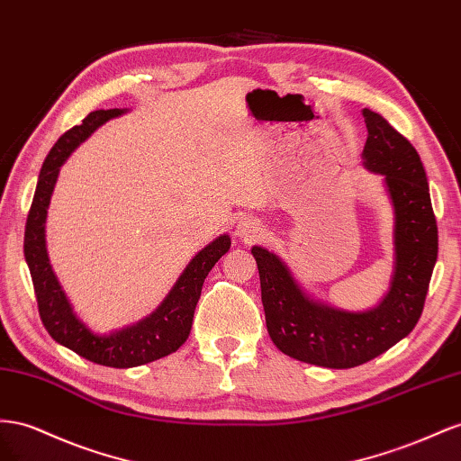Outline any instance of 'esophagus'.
Listing matches in <instances>:
<instances>
[{
    "mask_svg": "<svg viewBox=\"0 0 461 461\" xmlns=\"http://www.w3.org/2000/svg\"><path fill=\"white\" fill-rule=\"evenodd\" d=\"M235 233H238L240 238L245 241L257 240L262 235V223L253 216H243V218H240L238 226H235Z\"/></svg>",
    "mask_w": 461,
    "mask_h": 461,
    "instance_id": "obj_1",
    "label": "esophagus"
}]
</instances>
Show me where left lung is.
<instances>
[{"instance_id": "obj_1", "label": "left lung", "mask_w": 461, "mask_h": 461, "mask_svg": "<svg viewBox=\"0 0 461 461\" xmlns=\"http://www.w3.org/2000/svg\"><path fill=\"white\" fill-rule=\"evenodd\" d=\"M363 117L369 131L363 166L383 176L393 214V267L378 305L359 312L328 305L297 282L280 255L260 245L251 249L274 346L289 357L326 369L363 365L413 330L438 255L437 220L417 150L383 115L365 108Z\"/></svg>"}]
</instances>
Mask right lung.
<instances>
[{"label":"right lung","instance_id":"1","mask_svg":"<svg viewBox=\"0 0 461 461\" xmlns=\"http://www.w3.org/2000/svg\"><path fill=\"white\" fill-rule=\"evenodd\" d=\"M129 110H96L90 112L81 125H75L50 150L42 164L29 218L24 228V258L29 265L38 312L48 334L58 344L75 351L81 357L115 369H129L144 363L162 359L185 344L194 307L199 303L203 284L216 262L230 251L231 240L221 233L196 253L185 270L181 272L174 287L149 317L129 324L110 334H98L78 317L68 294L58 280V274L50 262L46 245V220L51 194L59 177L61 166L98 127L127 113Z\"/></svg>","mask_w":461,"mask_h":461}]
</instances>
